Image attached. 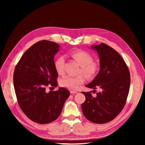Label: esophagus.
<instances>
[{"mask_svg":"<svg viewBox=\"0 0 145 145\" xmlns=\"http://www.w3.org/2000/svg\"><path fill=\"white\" fill-rule=\"evenodd\" d=\"M70 93H71V94H72V95H74V94H75V93H77V92L75 91L71 90L70 91Z\"/></svg>","mask_w":145,"mask_h":145,"instance_id":"34e87169","label":"esophagus"}]
</instances>
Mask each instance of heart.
Instances as JSON below:
<instances>
[{"instance_id":"obj_1","label":"heart","mask_w":145,"mask_h":145,"mask_svg":"<svg viewBox=\"0 0 145 145\" xmlns=\"http://www.w3.org/2000/svg\"><path fill=\"white\" fill-rule=\"evenodd\" d=\"M70 56L80 66V72L86 77L89 78L95 77L99 70V64L93 60L92 56L89 53L84 50H77L71 52ZM64 64L65 58L62 56H59L55 61L54 67L59 74L61 75L64 73ZM84 82V77L82 75L75 77L67 76L61 80L60 85L62 87L75 90Z\"/></svg>"}]
</instances>
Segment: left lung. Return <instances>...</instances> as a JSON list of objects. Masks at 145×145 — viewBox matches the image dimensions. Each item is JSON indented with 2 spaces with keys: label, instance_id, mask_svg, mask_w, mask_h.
Returning <instances> with one entry per match:
<instances>
[{
  "label": "left lung",
  "instance_id": "1",
  "mask_svg": "<svg viewBox=\"0 0 145 145\" xmlns=\"http://www.w3.org/2000/svg\"><path fill=\"white\" fill-rule=\"evenodd\" d=\"M100 59L99 72L86 86L101 89L93 97L91 92H82L86 100L81 105L86 118L95 123L112 121L125 105L128 97L131 77L123 59L116 50L105 43L93 45ZM96 91V90H93Z\"/></svg>",
  "mask_w": 145,
  "mask_h": 145
}]
</instances>
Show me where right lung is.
<instances>
[{"instance_id":"obj_1","label":"right lung","mask_w":145,"mask_h":145,"mask_svg":"<svg viewBox=\"0 0 145 145\" xmlns=\"http://www.w3.org/2000/svg\"><path fill=\"white\" fill-rule=\"evenodd\" d=\"M59 47L53 41H38L24 54L14 69L13 84L19 106L29 119L40 124L57 119L70 94L64 88L46 92L48 86H57L54 59Z\"/></svg>"}]
</instances>
